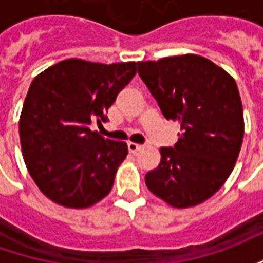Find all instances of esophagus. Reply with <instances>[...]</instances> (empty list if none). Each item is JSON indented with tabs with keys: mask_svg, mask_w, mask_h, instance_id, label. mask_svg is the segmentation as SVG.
Instances as JSON below:
<instances>
[{
	"mask_svg": "<svg viewBox=\"0 0 263 263\" xmlns=\"http://www.w3.org/2000/svg\"><path fill=\"white\" fill-rule=\"evenodd\" d=\"M142 149V145H138V143L129 142L128 143V151L131 152V154H137L138 151H141Z\"/></svg>",
	"mask_w": 263,
	"mask_h": 263,
	"instance_id": "1",
	"label": "esophagus"
}]
</instances>
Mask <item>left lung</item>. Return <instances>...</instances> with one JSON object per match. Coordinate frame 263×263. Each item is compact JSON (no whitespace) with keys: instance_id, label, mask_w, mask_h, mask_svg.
I'll use <instances>...</instances> for the list:
<instances>
[{"instance_id":"1","label":"left lung","mask_w":263,"mask_h":263,"mask_svg":"<svg viewBox=\"0 0 263 263\" xmlns=\"http://www.w3.org/2000/svg\"><path fill=\"white\" fill-rule=\"evenodd\" d=\"M138 74L166 120L180 124L177 142L160 149L162 159L146 173V186L176 209L203 203L226 183L241 151L243 112L237 83L198 54L138 62Z\"/></svg>"}]
</instances>
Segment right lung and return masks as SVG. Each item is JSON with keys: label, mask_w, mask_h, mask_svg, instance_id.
I'll list each match as a JSON object with an SVG mask.
<instances>
[{"label": "right lung", "mask_w": 263, "mask_h": 263, "mask_svg": "<svg viewBox=\"0 0 263 263\" xmlns=\"http://www.w3.org/2000/svg\"><path fill=\"white\" fill-rule=\"evenodd\" d=\"M137 63L67 59L37 74L26 94L20 138L29 175L45 196L69 209H87L111 192L125 142L91 131L105 122Z\"/></svg>", "instance_id": "add662e5"}]
</instances>
